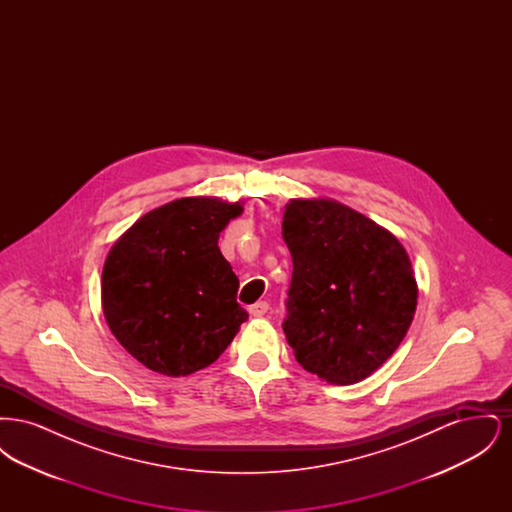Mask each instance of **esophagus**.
Returning <instances> with one entry per match:
<instances>
[{
    "label": "esophagus",
    "mask_w": 512,
    "mask_h": 512,
    "mask_svg": "<svg viewBox=\"0 0 512 512\" xmlns=\"http://www.w3.org/2000/svg\"><path fill=\"white\" fill-rule=\"evenodd\" d=\"M249 313H251V317H265L268 313L267 301H259V303L251 305V307H249Z\"/></svg>",
    "instance_id": "34e87169"
}]
</instances>
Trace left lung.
Masks as SVG:
<instances>
[{"label":"left lung","instance_id":"8db88e82","mask_svg":"<svg viewBox=\"0 0 512 512\" xmlns=\"http://www.w3.org/2000/svg\"><path fill=\"white\" fill-rule=\"evenodd\" d=\"M293 276L284 334L297 363L334 386L384 365L418 299L409 253L374 220L328 197H293L282 219Z\"/></svg>","mask_w":512,"mask_h":512}]
</instances>
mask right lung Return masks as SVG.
<instances>
[{"mask_svg": "<svg viewBox=\"0 0 512 512\" xmlns=\"http://www.w3.org/2000/svg\"><path fill=\"white\" fill-rule=\"evenodd\" d=\"M242 201L180 197L136 220L113 244L101 274L109 330L142 365L188 376L213 365L247 313L238 278L219 249Z\"/></svg>", "mask_w": 512, "mask_h": 512, "instance_id": "add662e5", "label": "right lung"}]
</instances>
